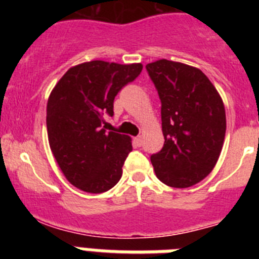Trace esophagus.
<instances>
[{"instance_id": "1", "label": "esophagus", "mask_w": 259, "mask_h": 259, "mask_svg": "<svg viewBox=\"0 0 259 259\" xmlns=\"http://www.w3.org/2000/svg\"><path fill=\"white\" fill-rule=\"evenodd\" d=\"M135 143H136L137 146H140L141 143H143V139H141V136H137L135 137Z\"/></svg>"}]
</instances>
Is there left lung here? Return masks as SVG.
Wrapping results in <instances>:
<instances>
[{"label": "left lung", "mask_w": 259, "mask_h": 259, "mask_svg": "<svg viewBox=\"0 0 259 259\" xmlns=\"http://www.w3.org/2000/svg\"><path fill=\"white\" fill-rule=\"evenodd\" d=\"M161 100L163 148L152 154L155 175L174 188L205 179L222 152L226 110L218 91L202 71L159 59L146 65Z\"/></svg>", "instance_id": "1"}]
</instances>
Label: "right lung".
<instances>
[{"label":"right lung","instance_id":"add662e5","mask_svg":"<svg viewBox=\"0 0 259 259\" xmlns=\"http://www.w3.org/2000/svg\"><path fill=\"white\" fill-rule=\"evenodd\" d=\"M141 63L91 61L71 67L52 91L47 106L48 139L66 179L88 193L111 189L122 178L131 137L105 130L114 98L140 75Z\"/></svg>","mask_w":259,"mask_h":259}]
</instances>
